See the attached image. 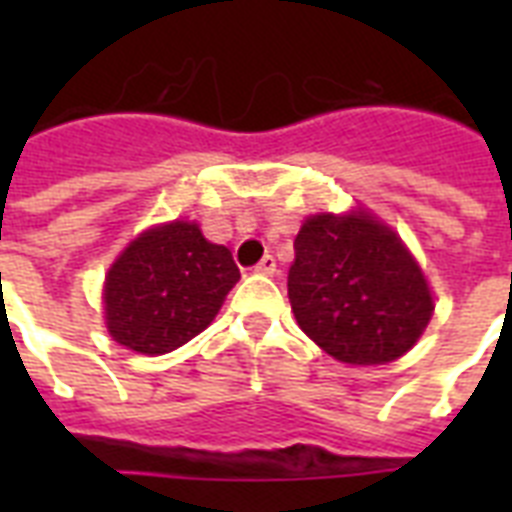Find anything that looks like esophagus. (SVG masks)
Here are the masks:
<instances>
[{
	"label": "esophagus",
	"mask_w": 512,
	"mask_h": 512,
	"mask_svg": "<svg viewBox=\"0 0 512 512\" xmlns=\"http://www.w3.org/2000/svg\"><path fill=\"white\" fill-rule=\"evenodd\" d=\"M257 273H265V276H271V273H276V260H273V255H265L260 263L255 265Z\"/></svg>",
	"instance_id": "34e87169"
}]
</instances>
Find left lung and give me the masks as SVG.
<instances>
[{"instance_id":"left-lung-1","label":"left lung","mask_w":512,"mask_h":512,"mask_svg":"<svg viewBox=\"0 0 512 512\" xmlns=\"http://www.w3.org/2000/svg\"><path fill=\"white\" fill-rule=\"evenodd\" d=\"M289 303L305 335L345 364L404 356L433 316L420 265L374 217H308L295 239Z\"/></svg>"}]
</instances>
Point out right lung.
Segmentation results:
<instances>
[{
    "mask_svg": "<svg viewBox=\"0 0 512 512\" xmlns=\"http://www.w3.org/2000/svg\"><path fill=\"white\" fill-rule=\"evenodd\" d=\"M239 279L231 252L209 244L196 223L151 228L108 271V332L146 356L170 353L209 327Z\"/></svg>",
    "mask_w": 512,
    "mask_h": 512,
    "instance_id": "obj_1",
    "label": "right lung"
}]
</instances>
